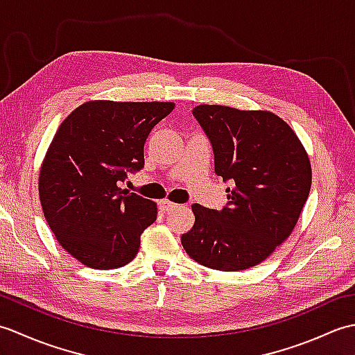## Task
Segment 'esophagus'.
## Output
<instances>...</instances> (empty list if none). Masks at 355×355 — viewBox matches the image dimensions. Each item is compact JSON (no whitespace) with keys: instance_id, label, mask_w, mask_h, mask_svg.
Instances as JSON below:
<instances>
[{"instance_id":"1","label":"esophagus","mask_w":355,"mask_h":355,"mask_svg":"<svg viewBox=\"0 0 355 355\" xmlns=\"http://www.w3.org/2000/svg\"><path fill=\"white\" fill-rule=\"evenodd\" d=\"M178 206L175 205V202H172V201H168V200H163V201H160V209L163 210V212H169V210H173V209H177Z\"/></svg>"}]
</instances>
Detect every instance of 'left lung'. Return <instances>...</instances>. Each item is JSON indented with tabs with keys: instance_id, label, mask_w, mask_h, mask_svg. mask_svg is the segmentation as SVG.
<instances>
[{
	"instance_id": "8db88e82",
	"label": "left lung",
	"mask_w": 355,
	"mask_h": 355,
	"mask_svg": "<svg viewBox=\"0 0 355 355\" xmlns=\"http://www.w3.org/2000/svg\"><path fill=\"white\" fill-rule=\"evenodd\" d=\"M227 187L221 210L193 205L186 253L214 270L258 266L290 236L311 189V164L291 128L268 111L200 105L192 111Z\"/></svg>"
}]
</instances>
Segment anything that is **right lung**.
I'll list each match as a JSON object with an SVG mask.
<instances>
[{
	"label": "right lung",
	"instance_id": "1",
	"mask_svg": "<svg viewBox=\"0 0 355 355\" xmlns=\"http://www.w3.org/2000/svg\"><path fill=\"white\" fill-rule=\"evenodd\" d=\"M173 107L87 102L56 131L40 173V200L59 244L84 266L119 268L137 254L157 206L119 183L143 169L148 135Z\"/></svg>",
	"mask_w": 355,
	"mask_h": 355
}]
</instances>
